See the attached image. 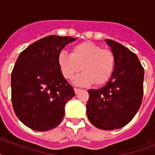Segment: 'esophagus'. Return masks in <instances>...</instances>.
I'll use <instances>...</instances> for the list:
<instances>
[{
	"label": "esophagus",
	"mask_w": 155,
	"mask_h": 155,
	"mask_svg": "<svg viewBox=\"0 0 155 155\" xmlns=\"http://www.w3.org/2000/svg\"><path fill=\"white\" fill-rule=\"evenodd\" d=\"M74 90H75V94H77V93H79V92L81 91V89H80V88H76V87H75V88H74Z\"/></svg>",
	"instance_id": "1"
}]
</instances>
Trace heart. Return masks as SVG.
<instances>
[{"label":"heart","instance_id":"heart-1","mask_svg":"<svg viewBox=\"0 0 155 155\" xmlns=\"http://www.w3.org/2000/svg\"><path fill=\"white\" fill-rule=\"evenodd\" d=\"M61 72L66 79L71 80L81 69L84 71L74 80L75 84L87 86L105 84L113 74L115 57L112 51L101 48L90 41L80 42L71 49V54L62 51L58 55Z\"/></svg>","mask_w":155,"mask_h":155}]
</instances>
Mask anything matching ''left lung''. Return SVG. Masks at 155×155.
<instances>
[{
    "label": "left lung",
    "instance_id": "obj_1",
    "mask_svg": "<svg viewBox=\"0 0 155 155\" xmlns=\"http://www.w3.org/2000/svg\"><path fill=\"white\" fill-rule=\"evenodd\" d=\"M115 57L109 81L99 89L88 90L87 116L104 130H117L132 120L142 104L144 68L134 52L113 40L105 39Z\"/></svg>",
    "mask_w": 155,
    "mask_h": 155
}]
</instances>
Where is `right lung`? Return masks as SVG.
<instances>
[{"label": "right lung", "instance_id": "right-lung-1", "mask_svg": "<svg viewBox=\"0 0 155 155\" xmlns=\"http://www.w3.org/2000/svg\"><path fill=\"white\" fill-rule=\"evenodd\" d=\"M75 40L47 36L18 56L11 75V100L15 114L27 127L47 131L63 120L66 104L75 92L61 72L58 55Z\"/></svg>", "mask_w": 155, "mask_h": 155}]
</instances>
